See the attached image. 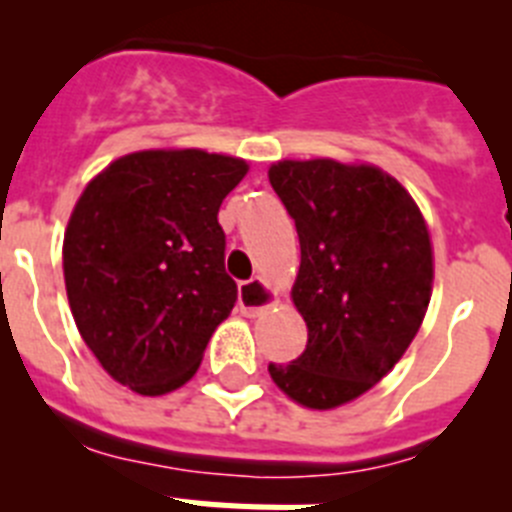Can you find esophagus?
I'll use <instances>...</instances> for the list:
<instances>
[{
	"label": "esophagus",
	"mask_w": 512,
	"mask_h": 512,
	"mask_svg": "<svg viewBox=\"0 0 512 512\" xmlns=\"http://www.w3.org/2000/svg\"><path fill=\"white\" fill-rule=\"evenodd\" d=\"M274 302H277V295H274V289L264 279H251V282L241 284L238 305H241V312L246 318H259L261 312L269 310Z\"/></svg>",
	"instance_id": "esophagus-1"
}]
</instances>
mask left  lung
<instances>
[{
    "instance_id": "8db88e82",
    "label": "left lung",
    "mask_w": 512,
    "mask_h": 512,
    "mask_svg": "<svg viewBox=\"0 0 512 512\" xmlns=\"http://www.w3.org/2000/svg\"><path fill=\"white\" fill-rule=\"evenodd\" d=\"M269 182L300 235L292 302L307 325L300 359L269 374L302 408H341L392 372L423 325L431 233L408 189L374 164L284 158Z\"/></svg>"
}]
</instances>
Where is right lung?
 Masks as SVG:
<instances>
[{"mask_svg":"<svg viewBox=\"0 0 512 512\" xmlns=\"http://www.w3.org/2000/svg\"><path fill=\"white\" fill-rule=\"evenodd\" d=\"M246 174L243 158L148 148L115 158L76 200L63 233L71 315L128 390L158 397L187 384L233 310L217 210Z\"/></svg>","mask_w":512,"mask_h":512,"instance_id":"1","label":"right lung"}]
</instances>
